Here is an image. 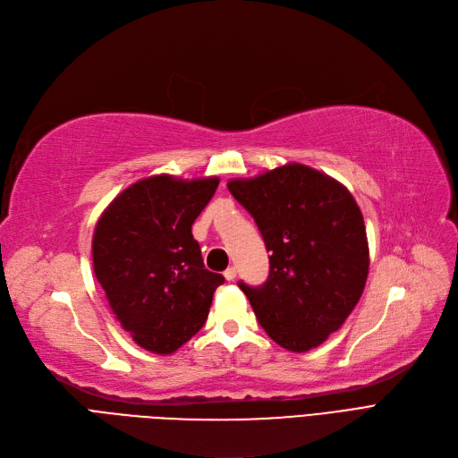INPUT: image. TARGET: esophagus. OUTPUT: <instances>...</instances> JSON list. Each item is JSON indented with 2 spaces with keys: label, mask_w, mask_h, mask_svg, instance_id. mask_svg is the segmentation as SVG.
Wrapping results in <instances>:
<instances>
[{
  "label": "esophagus",
  "mask_w": 458,
  "mask_h": 458,
  "mask_svg": "<svg viewBox=\"0 0 458 458\" xmlns=\"http://www.w3.org/2000/svg\"><path fill=\"white\" fill-rule=\"evenodd\" d=\"M235 275H237V273H235V269H233V267H228V269L225 271V278H226V280H233V278H235Z\"/></svg>",
  "instance_id": "34e87169"
}]
</instances>
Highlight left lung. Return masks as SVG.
I'll return each mask as SVG.
<instances>
[{
    "instance_id": "left-lung-1",
    "label": "left lung",
    "mask_w": 458,
    "mask_h": 458,
    "mask_svg": "<svg viewBox=\"0 0 458 458\" xmlns=\"http://www.w3.org/2000/svg\"><path fill=\"white\" fill-rule=\"evenodd\" d=\"M228 189L258 225L269 256L263 285L239 282L258 323L280 347L304 352L338 330L362 297L369 247L347 187L287 163Z\"/></svg>"
}]
</instances>
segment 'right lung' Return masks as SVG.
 <instances>
[{"label":"right lung","instance_id":"add662e5","mask_svg":"<svg viewBox=\"0 0 458 458\" xmlns=\"http://www.w3.org/2000/svg\"><path fill=\"white\" fill-rule=\"evenodd\" d=\"M219 178L171 174L135 182L106 208L92 237V266L116 321L133 342L171 354L206 323L225 282L204 267L191 226Z\"/></svg>","mask_w":458,"mask_h":458}]
</instances>
